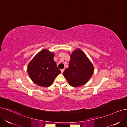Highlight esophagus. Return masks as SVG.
I'll list each match as a JSON object with an SVG mask.
<instances>
[{
	"mask_svg": "<svg viewBox=\"0 0 127 127\" xmlns=\"http://www.w3.org/2000/svg\"><path fill=\"white\" fill-rule=\"evenodd\" d=\"M61 72H62V73H63V72L64 71V69L63 68V69H61Z\"/></svg>",
	"mask_w": 127,
	"mask_h": 127,
	"instance_id": "obj_1",
	"label": "esophagus"
}]
</instances>
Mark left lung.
I'll return each instance as SVG.
<instances>
[{
	"mask_svg": "<svg viewBox=\"0 0 127 127\" xmlns=\"http://www.w3.org/2000/svg\"><path fill=\"white\" fill-rule=\"evenodd\" d=\"M68 67L63 73L72 87L85 85L93 75L94 66L87 55L81 49L75 50L70 54Z\"/></svg>",
	"mask_w": 127,
	"mask_h": 127,
	"instance_id": "obj_1",
	"label": "left lung"
}]
</instances>
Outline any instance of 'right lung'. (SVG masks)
<instances>
[{
    "label": "right lung",
    "mask_w": 127,
    "mask_h": 127,
    "mask_svg": "<svg viewBox=\"0 0 127 127\" xmlns=\"http://www.w3.org/2000/svg\"><path fill=\"white\" fill-rule=\"evenodd\" d=\"M54 53L43 49L37 53L28 65V74L33 82L42 87H49L61 73L53 60Z\"/></svg>",
    "instance_id": "add662e5"
}]
</instances>
